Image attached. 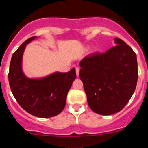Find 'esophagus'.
Masks as SVG:
<instances>
[{
    "instance_id": "esophagus-1",
    "label": "esophagus",
    "mask_w": 148,
    "mask_h": 148,
    "mask_svg": "<svg viewBox=\"0 0 148 148\" xmlns=\"http://www.w3.org/2000/svg\"><path fill=\"white\" fill-rule=\"evenodd\" d=\"M75 71H76V75L77 76H78L79 75V72H80V69L78 67H76L75 68Z\"/></svg>"
}]
</instances>
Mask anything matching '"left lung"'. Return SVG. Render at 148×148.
Listing matches in <instances>:
<instances>
[{
	"mask_svg": "<svg viewBox=\"0 0 148 148\" xmlns=\"http://www.w3.org/2000/svg\"><path fill=\"white\" fill-rule=\"evenodd\" d=\"M117 45L104 53L89 55L81 61L79 77L88 105L100 115L118 113L127 104L138 79L136 55L125 41L115 38Z\"/></svg>",
	"mask_w": 148,
	"mask_h": 148,
	"instance_id": "left-lung-1",
	"label": "left lung"
}]
</instances>
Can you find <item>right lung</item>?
<instances>
[{
    "label": "right lung",
    "instance_id": "right-lung-1",
    "mask_svg": "<svg viewBox=\"0 0 148 148\" xmlns=\"http://www.w3.org/2000/svg\"><path fill=\"white\" fill-rule=\"evenodd\" d=\"M36 38L27 39L13 53L8 77L12 92L24 110L39 118H49L64 110L76 74L73 68L67 73L57 72L44 78H27L22 71V57L27 44Z\"/></svg>",
    "mask_w": 148,
    "mask_h": 148
}]
</instances>
